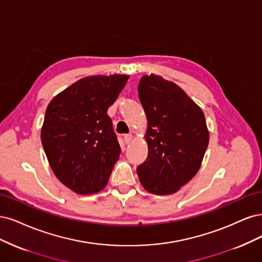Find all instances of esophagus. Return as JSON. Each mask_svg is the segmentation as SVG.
<instances>
[{"label": "esophagus", "instance_id": "esophagus-1", "mask_svg": "<svg viewBox=\"0 0 262 262\" xmlns=\"http://www.w3.org/2000/svg\"><path fill=\"white\" fill-rule=\"evenodd\" d=\"M133 140V135L130 134H127V135H124V141L126 145H128V143Z\"/></svg>", "mask_w": 262, "mask_h": 262}]
</instances>
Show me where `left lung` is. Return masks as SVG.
<instances>
[{
    "label": "left lung",
    "instance_id": "8db88e82",
    "mask_svg": "<svg viewBox=\"0 0 262 262\" xmlns=\"http://www.w3.org/2000/svg\"><path fill=\"white\" fill-rule=\"evenodd\" d=\"M138 96L148 121L139 181L151 193L171 195L199 171L209 143L205 114L181 87L155 74L142 76Z\"/></svg>",
    "mask_w": 262,
    "mask_h": 262
}]
</instances>
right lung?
<instances>
[{
	"instance_id": "1",
	"label": "right lung",
	"mask_w": 262,
	"mask_h": 262,
	"mask_svg": "<svg viewBox=\"0 0 262 262\" xmlns=\"http://www.w3.org/2000/svg\"><path fill=\"white\" fill-rule=\"evenodd\" d=\"M127 75L89 76L49 103L41 142L53 173L79 195L102 190L121 147L106 111L127 82Z\"/></svg>"
}]
</instances>
